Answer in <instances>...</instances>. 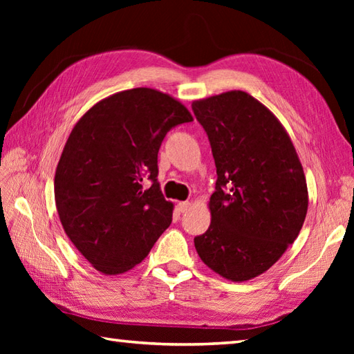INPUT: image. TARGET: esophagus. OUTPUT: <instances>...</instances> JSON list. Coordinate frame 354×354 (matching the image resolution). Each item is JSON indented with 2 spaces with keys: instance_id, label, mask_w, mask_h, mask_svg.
I'll return each mask as SVG.
<instances>
[{
  "instance_id": "34e87169",
  "label": "esophagus",
  "mask_w": 354,
  "mask_h": 354,
  "mask_svg": "<svg viewBox=\"0 0 354 354\" xmlns=\"http://www.w3.org/2000/svg\"><path fill=\"white\" fill-rule=\"evenodd\" d=\"M190 207H192V202H189V201H185V202H179V204H178V209H179V212H181V213L189 212Z\"/></svg>"
}]
</instances>
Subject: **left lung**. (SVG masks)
Returning a JSON list of instances; mask_svg holds the SVG:
<instances>
[{
	"label": "left lung",
	"instance_id": "8db88e82",
	"mask_svg": "<svg viewBox=\"0 0 354 354\" xmlns=\"http://www.w3.org/2000/svg\"><path fill=\"white\" fill-rule=\"evenodd\" d=\"M216 162L212 223L194 237L201 260L231 281H248L274 266L295 242L309 193L288 131L245 91L192 103Z\"/></svg>",
	"mask_w": 354,
	"mask_h": 354
}]
</instances>
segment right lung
<instances>
[{
	"label": "right lung",
	"instance_id": "1",
	"mask_svg": "<svg viewBox=\"0 0 354 354\" xmlns=\"http://www.w3.org/2000/svg\"><path fill=\"white\" fill-rule=\"evenodd\" d=\"M187 122L190 111L171 95L133 88L97 102L74 124L56 167L55 201L65 234L99 272H127L169 228L173 204L156 179L158 150Z\"/></svg>",
	"mask_w": 354,
	"mask_h": 354
}]
</instances>
